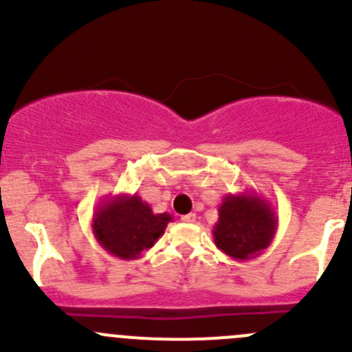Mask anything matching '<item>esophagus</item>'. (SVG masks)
I'll list each match as a JSON object with an SVG mask.
<instances>
[{
	"label": "esophagus",
	"mask_w": 352,
	"mask_h": 352,
	"mask_svg": "<svg viewBox=\"0 0 352 352\" xmlns=\"http://www.w3.org/2000/svg\"><path fill=\"white\" fill-rule=\"evenodd\" d=\"M196 219H197L196 212H189V214H184L182 216V221L184 223H196Z\"/></svg>",
	"instance_id": "34e87169"
}]
</instances>
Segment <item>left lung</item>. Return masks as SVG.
<instances>
[{
  "label": "left lung",
  "mask_w": 352,
  "mask_h": 352,
  "mask_svg": "<svg viewBox=\"0 0 352 352\" xmlns=\"http://www.w3.org/2000/svg\"><path fill=\"white\" fill-rule=\"evenodd\" d=\"M218 212V223L212 228L214 243L235 261L261 255L278 230V216L271 202L254 190L225 196Z\"/></svg>",
  "instance_id": "left-lung-1"
}]
</instances>
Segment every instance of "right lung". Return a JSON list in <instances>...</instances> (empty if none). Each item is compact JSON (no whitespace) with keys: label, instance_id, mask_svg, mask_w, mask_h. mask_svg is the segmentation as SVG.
Here are the masks:
<instances>
[{"label":"right lung","instance_id":"1","mask_svg":"<svg viewBox=\"0 0 352 352\" xmlns=\"http://www.w3.org/2000/svg\"><path fill=\"white\" fill-rule=\"evenodd\" d=\"M172 221L168 212L155 214L148 202L138 194L105 196L97 206L91 230L104 250L110 255L134 261L156 243Z\"/></svg>","mask_w":352,"mask_h":352}]
</instances>
